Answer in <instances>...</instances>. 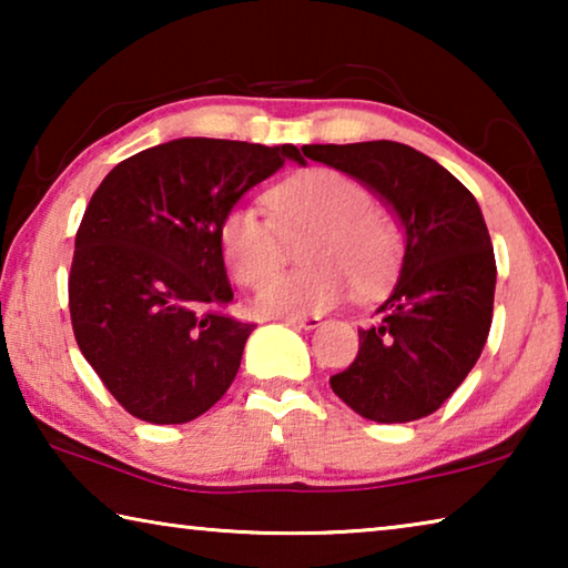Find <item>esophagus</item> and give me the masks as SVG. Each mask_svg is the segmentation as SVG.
Listing matches in <instances>:
<instances>
[{"instance_id": "obj_1", "label": "esophagus", "mask_w": 568, "mask_h": 568, "mask_svg": "<svg viewBox=\"0 0 568 568\" xmlns=\"http://www.w3.org/2000/svg\"><path fill=\"white\" fill-rule=\"evenodd\" d=\"M287 325H293V328H305V331H313L321 325L318 315H303V318H285Z\"/></svg>"}]
</instances>
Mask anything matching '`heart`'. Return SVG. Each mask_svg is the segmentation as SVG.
Segmentation results:
<instances>
[{
    "label": "heart",
    "instance_id": "1",
    "mask_svg": "<svg viewBox=\"0 0 568 568\" xmlns=\"http://www.w3.org/2000/svg\"><path fill=\"white\" fill-rule=\"evenodd\" d=\"M271 215L237 205L220 223L217 237L230 275L255 285L282 262L286 240L311 232L302 260L308 265L257 285L253 307L271 318H303L328 311L351 291L378 295L400 263V233L373 207L361 180L333 168H311L265 192Z\"/></svg>",
    "mask_w": 568,
    "mask_h": 568
}]
</instances>
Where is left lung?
<instances>
[{
	"label": "left lung",
	"mask_w": 568,
	"mask_h": 568,
	"mask_svg": "<svg viewBox=\"0 0 568 568\" xmlns=\"http://www.w3.org/2000/svg\"><path fill=\"white\" fill-rule=\"evenodd\" d=\"M303 155L361 180L406 230L398 281L331 388L368 420L426 418L464 383L491 331L496 257L476 197L400 142L305 145Z\"/></svg>",
	"instance_id": "left-lung-1"
}]
</instances>
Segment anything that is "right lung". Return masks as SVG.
<instances>
[{
	"mask_svg": "<svg viewBox=\"0 0 568 568\" xmlns=\"http://www.w3.org/2000/svg\"><path fill=\"white\" fill-rule=\"evenodd\" d=\"M303 155L295 145L180 138L122 160L74 237L77 345L134 418L170 426L225 396L253 323L233 301L217 230L245 192Z\"/></svg>",
	"mask_w": 568,
	"mask_h": 568,
	"instance_id": "add662e5",
	"label": "right lung"
}]
</instances>
